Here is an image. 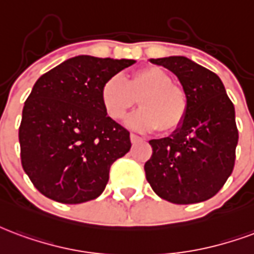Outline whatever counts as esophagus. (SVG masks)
Returning a JSON list of instances; mask_svg holds the SVG:
<instances>
[{"instance_id": "obj_1", "label": "esophagus", "mask_w": 254, "mask_h": 254, "mask_svg": "<svg viewBox=\"0 0 254 254\" xmlns=\"http://www.w3.org/2000/svg\"><path fill=\"white\" fill-rule=\"evenodd\" d=\"M130 141H132V144H136V142H140L142 141V138L140 136H137V134H130Z\"/></svg>"}]
</instances>
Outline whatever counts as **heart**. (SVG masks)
Returning <instances> with one entry per match:
<instances>
[{"mask_svg": "<svg viewBox=\"0 0 254 254\" xmlns=\"http://www.w3.org/2000/svg\"><path fill=\"white\" fill-rule=\"evenodd\" d=\"M141 109L127 124L138 130L171 133L183 124L189 99L186 91L172 83L170 74L160 67H144L134 71L127 82L112 76L101 87V103L109 118L120 121L136 106Z\"/></svg>", "mask_w": 254, "mask_h": 254, "instance_id": "obj_1", "label": "heart"}]
</instances>
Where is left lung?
I'll use <instances>...</instances> for the list:
<instances>
[{
    "mask_svg": "<svg viewBox=\"0 0 254 254\" xmlns=\"http://www.w3.org/2000/svg\"><path fill=\"white\" fill-rule=\"evenodd\" d=\"M151 62L178 76L189 110L174 134L149 141L146 180L171 203L204 202L222 189L234 168L238 142L234 105L219 76L192 60L170 56Z\"/></svg>",
    "mask_w": 254,
    "mask_h": 254,
    "instance_id": "left-lung-1",
    "label": "left lung"
}]
</instances>
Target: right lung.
I'll use <instances>...</instances> for the list:
<instances>
[{
	"label": "right lung",
	"instance_id": "right-lung-1",
	"mask_svg": "<svg viewBox=\"0 0 254 254\" xmlns=\"http://www.w3.org/2000/svg\"><path fill=\"white\" fill-rule=\"evenodd\" d=\"M133 63L80 55L37 79L22 109L18 140L22 168L47 198L78 204L103 192L110 167L132 142L106 116L101 87Z\"/></svg>",
	"mask_w": 254,
	"mask_h": 254
}]
</instances>
